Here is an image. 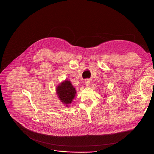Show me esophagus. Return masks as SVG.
Returning a JSON list of instances; mask_svg holds the SVG:
<instances>
[{
    "instance_id": "34e87169",
    "label": "esophagus",
    "mask_w": 154,
    "mask_h": 154,
    "mask_svg": "<svg viewBox=\"0 0 154 154\" xmlns=\"http://www.w3.org/2000/svg\"><path fill=\"white\" fill-rule=\"evenodd\" d=\"M90 80H88V79H86V80H85V85L86 86H89L90 85Z\"/></svg>"
}]
</instances>
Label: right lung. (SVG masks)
Listing matches in <instances>:
<instances>
[{
	"mask_svg": "<svg viewBox=\"0 0 154 154\" xmlns=\"http://www.w3.org/2000/svg\"><path fill=\"white\" fill-rule=\"evenodd\" d=\"M76 93L75 88H74L71 82L68 80L62 82L57 88V94L58 98L67 107L72 103Z\"/></svg>",
	"mask_w": 154,
	"mask_h": 154,
	"instance_id": "1",
	"label": "right lung"
}]
</instances>
